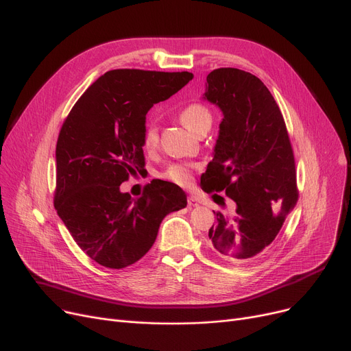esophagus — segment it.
I'll use <instances>...</instances> for the list:
<instances>
[{
  "mask_svg": "<svg viewBox=\"0 0 351 351\" xmlns=\"http://www.w3.org/2000/svg\"><path fill=\"white\" fill-rule=\"evenodd\" d=\"M197 204H199V200H197L196 196L191 195V196L188 197V206H189V208H195V206H197Z\"/></svg>",
  "mask_w": 351,
  "mask_h": 351,
  "instance_id": "1",
  "label": "esophagus"
}]
</instances>
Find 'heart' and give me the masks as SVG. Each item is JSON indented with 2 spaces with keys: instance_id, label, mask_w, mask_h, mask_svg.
I'll list each match as a JSON object with an SVG mask.
<instances>
[{
  "instance_id": "obj_1",
  "label": "heart",
  "mask_w": 351,
  "mask_h": 351,
  "mask_svg": "<svg viewBox=\"0 0 351 351\" xmlns=\"http://www.w3.org/2000/svg\"><path fill=\"white\" fill-rule=\"evenodd\" d=\"M179 118L182 123L185 125L189 131L196 132L197 129L205 125V123H212V114L210 110L202 104H191L188 106L183 108L179 114ZM159 142V134H158V128L155 123H147L143 129V135H142V145L146 151H152L158 146ZM163 179L171 180L176 185L180 186H189L192 183V168L189 165H182V163H175L166 168L162 175Z\"/></svg>"
}]
</instances>
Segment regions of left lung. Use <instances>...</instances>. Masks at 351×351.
Returning <instances> with one entry per match:
<instances>
[{"label":"left lung","instance_id":"1","mask_svg":"<svg viewBox=\"0 0 351 351\" xmlns=\"http://www.w3.org/2000/svg\"><path fill=\"white\" fill-rule=\"evenodd\" d=\"M206 81L204 98L220 108L223 119L200 186L206 193L225 191L234 202L232 213L213 212L210 245L228 261L250 262L270 247L296 206L291 143L280 109L259 78L219 68Z\"/></svg>","mask_w":351,"mask_h":351}]
</instances>
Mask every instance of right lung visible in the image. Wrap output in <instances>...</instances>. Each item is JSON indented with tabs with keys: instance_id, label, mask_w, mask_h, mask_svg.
<instances>
[{
	"instance_id": "obj_1",
	"label": "right lung",
	"mask_w": 351,
	"mask_h": 351,
	"mask_svg": "<svg viewBox=\"0 0 351 351\" xmlns=\"http://www.w3.org/2000/svg\"><path fill=\"white\" fill-rule=\"evenodd\" d=\"M192 78L186 71H108L62 123L53 206L73 241L101 266L123 269L138 262L155 243L163 217L188 204L171 182H151L138 199L119 186L145 165L147 110Z\"/></svg>"
}]
</instances>
